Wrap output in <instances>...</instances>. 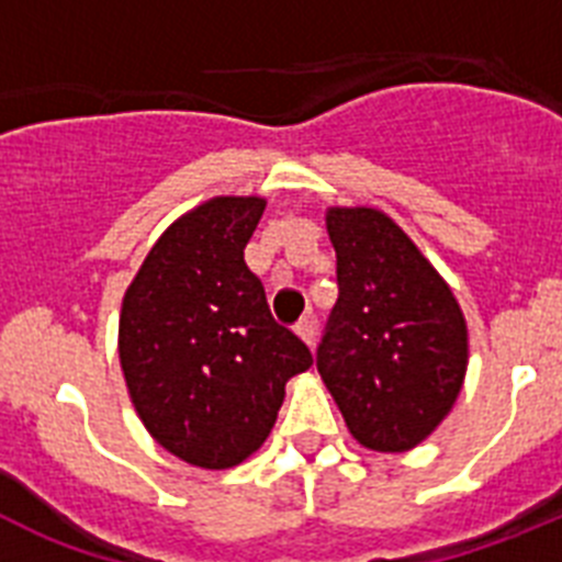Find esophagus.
Segmentation results:
<instances>
[{"instance_id":"esophagus-1","label":"esophagus","mask_w":562,"mask_h":562,"mask_svg":"<svg viewBox=\"0 0 562 562\" xmlns=\"http://www.w3.org/2000/svg\"><path fill=\"white\" fill-rule=\"evenodd\" d=\"M295 335L301 337L310 349H315V324H312V317H304V321L295 326Z\"/></svg>"}]
</instances>
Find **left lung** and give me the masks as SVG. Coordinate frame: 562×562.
<instances>
[{
    "label": "left lung",
    "instance_id": "left-lung-1",
    "mask_svg": "<svg viewBox=\"0 0 562 562\" xmlns=\"http://www.w3.org/2000/svg\"><path fill=\"white\" fill-rule=\"evenodd\" d=\"M337 304L317 371L349 434L376 453L428 439L459 400L470 342L453 290L376 207H329Z\"/></svg>",
    "mask_w": 562,
    "mask_h": 562
}]
</instances>
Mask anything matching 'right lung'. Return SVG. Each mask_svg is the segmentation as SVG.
<instances>
[{
  "mask_svg": "<svg viewBox=\"0 0 562 562\" xmlns=\"http://www.w3.org/2000/svg\"><path fill=\"white\" fill-rule=\"evenodd\" d=\"M265 207L261 196H213L182 213L123 295L117 355L134 411L160 448L202 470L250 459L286 380L312 366L245 265Z\"/></svg>",
  "mask_w": 562,
  "mask_h": 562,
  "instance_id": "add662e5",
  "label": "right lung"
}]
</instances>
